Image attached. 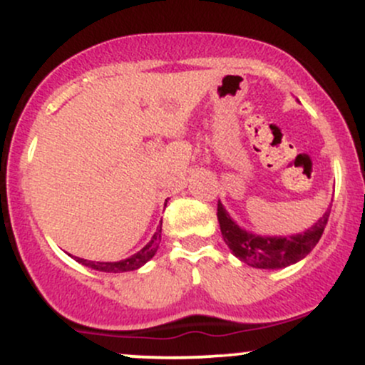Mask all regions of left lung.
Segmentation results:
<instances>
[{
  "label": "left lung",
  "instance_id": "8db88e82",
  "mask_svg": "<svg viewBox=\"0 0 365 365\" xmlns=\"http://www.w3.org/2000/svg\"><path fill=\"white\" fill-rule=\"evenodd\" d=\"M331 210L324 213L317 222L305 232L294 235H258L255 232L239 227L237 222L232 220L223 204L218 201V222L222 230L223 241L232 251L235 258L247 263L255 268L265 270H277L298 263L317 246L322 237L324 228L327 225Z\"/></svg>",
  "mask_w": 365,
  "mask_h": 365
}]
</instances>
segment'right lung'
Listing matches in <instances>:
<instances>
[{"mask_svg": "<svg viewBox=\"0 0 365 365\" xmlns=\"http://www.w3.org/2000/svg\"><path fill=\"white\" fill-rule=\"evenodd\" d=\"M163 222L161 225L158 227L155 234L152 235V239L138 253L131 255L130 258L121 259V262H90V259L85 258H76V262H79L81 265L93 268V270L98 272H107V274H123V272H131V270H137L142 265H145L150 258H154V255L158 253L159 250V242H161V230H163Z\"/></svg>", "mask_w": 365, "mask_h": 365, "instance_id": "add662e5", "label": "right lung"}]
</instances>
